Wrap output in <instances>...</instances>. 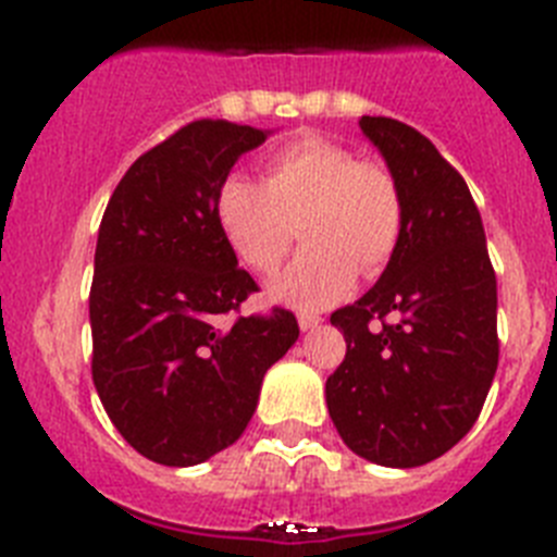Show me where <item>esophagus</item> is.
I'll list each match as a JSON object with an SVG mask.
<instances>
[{
	"instance_id": "34e87169",
	"label": "esophagus",
	"mask_w": 557,
	"mask_h": 557,
	"mask_svg": "<svg viewBox=\"0 0 557 557\" xmlns=\"http://www.w3.org/2000/svg\"><path fill=\"white\" fill-rule=\"evenodd\" d=\"M321 318H314V314H301L298 318V326H301V332H314V329L321 326Z\"/></svg>"
}]
</instances>
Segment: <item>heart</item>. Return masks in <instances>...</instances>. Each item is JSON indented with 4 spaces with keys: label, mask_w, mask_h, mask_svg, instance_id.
<instances>
[{
    "label": "heart",
    "mask_w": 557,
    "mask_h": 557,
    "mask_svg": "<svg viewBox=\"0 0 557 557\" xmlns=\"http://www.w3.org/2000/svg\"><path fill=\"white\" fill-rule=\"evenodd\" d=\"M214 218L236 259L273 273L298 223L307 248L270 295L298 309H323L351 289L357 268L376 273L396 253L405 203L385 166L362 164L339 141L309 133L275 147L264 181L228 175L214 195Z\"/></svg>",
    "instance_id": "obj_1"
}]
</instances>
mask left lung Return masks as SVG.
Returning a JSON list of instances; mask_svg holds the SVG:
<instances>
[{
  "label": "left lung",
  "mask_w": 557,
  "mask_h": 557,
  "mask_svg": "<svg viewBox=\"0 0 557 557\" xmlns=\"http://www.w3.org/2000/svg\"><path fill=\"white\" fill-rule=\"evenodd\" d=\"M359 131L396 178L405 228L379 282L332 314L346 359L326 379V405L354 455L416 469L446 455L485 405L499 362L496 275L469 186L435 145L387 116H362Z\"/></svg>",
  "instance_id": "obj_1"
}]
</instances>
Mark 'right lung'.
<instances>
[{
    "label": "right lung",
    "instance_id": "right-lung-1",
    "mask_svg": "<svg viewBox=\"0 0 557 557\" xmlns=\"http://www.w3.org/2000/svg\"><path fill=\"white\" fill-rule=\"evenodd\" d=\"M268 136L191 122L133 161L102 214L88 295L91 376L120 435L161 466H198L236 444L264 373L298 339L287 309L220 326L256 282L236 268L214 195Z\"/></svg>",
    "mask_w": 557,
    "mask_h": 557
}]
</instances>
